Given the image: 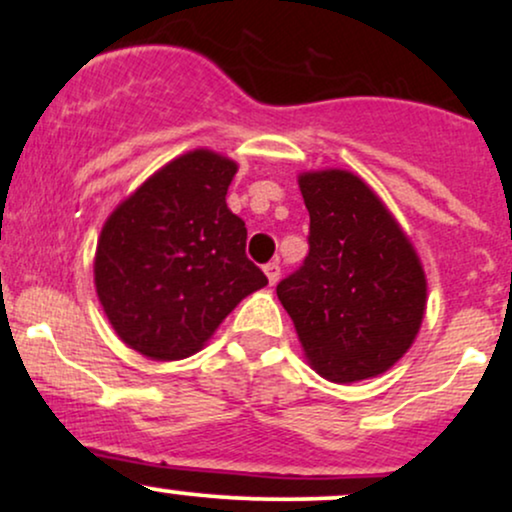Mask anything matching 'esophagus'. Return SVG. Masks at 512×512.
<instances>
[{
    "label": "esophagus",
    "instance_id": "obj_1",
    "mask_svg": "<svg viewBox=\"0 0 512 512\" xmlns=\"http://www.w3.org/2000/svg\"><path fill=\"white\" fill-rule=\"evenodd\" d=\"M264 274H267V279H269V284H276V281H279V276H281V267H279V262H269V264H264Z\"/></svg>",
    "mask_w": 512,
    "mask_h": 512
}]
</instances>
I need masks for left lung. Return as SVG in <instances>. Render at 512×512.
I'll return each instance as SVG.
<instances>
[{
    "label": "left lung",
    "instance_id": "1",
    "mask_svg": "<svg viewBox=\"0 0 512 512\" xmlns=\"http://www.w3.org/2000/svg\"><path fill=\"white\" fill-rule=\"evenodd\" d=\"M308 257L276 286L305 358L332 383L385 373L407 354L426 310V274L380 197L349 170L298 175Z\"/></svg>",
    "mask_w": 512,
    "mask_h": 512
}]
</instances>
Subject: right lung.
I'll list each match as a JSON object with an SVG mask.
<instances>
[{
    "label": "right lung",
    "instance_id": "1",
    "mask_svg": "<svg viewBox=\"0 0 512 512\" xmlns=\"http://www.w3.org/2000/svg\"><path fill=\"white\" fill-rule=\"evenodd\" d=\"M236 161L187 151L105 221L93 279L117 337L154 361L197 354L223 317L267 286L245 255L248 228L226 204Z\"/></svg>",
    "mask_w": 512,
    "mask_h": 512
}]
</instances>
